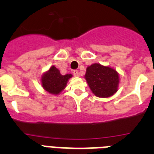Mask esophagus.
<instances>
[{
	"label": "esophagus",
	"instance_id": "34e87169",
	"mask_svg": "<svg viewBox=\"0 0 154 154\" xmlns=\"http://www.w3.org/2000/svg\"><path fill=\"white\" fill-rule=\"evenodd\" d=\"M73 75H74L75 76H79L78 70H74V71H73Z\"/></svg>",
	"mask_w": 154,
	"mask_h": 154
}]
</instances>
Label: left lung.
Returning a JSON list of instances; mask_svg holds the SVG:
<instances>
[{
	"mask_svg": "<svg viewBox=\"0 0 154 154\" xmlns=\"http://www.w3.org/2000/svg\"><path fill=\"white\" fill-rule=\"evenodd\" d=\"M85 78L91 90L98 97H109L117 91L119 75L112 68L93 64L87 68Z\"/></svg>",
	"mask_w": 154,
	"mask_h": 154,
	"instance_id": "obj_1",
	"label": "left lung"
}]
</instances>
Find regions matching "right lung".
<instances>
[{"label":"right lung","instance_id":"1","mask_svg":"<svg viewBox=\"0 0 154 154\" xmlns=\"http://www.w3.org/2000/svg\"><path fill=\"white\" fill-rule=\"evenodd\" d=\"M71 74L62 75L58 69L55 66H51L42 78V83L44 89L51 94L60 93L65 89L68 80L72 77Z\"/></svg>","mask_w":154,"mask_h":154}]
</instances>
